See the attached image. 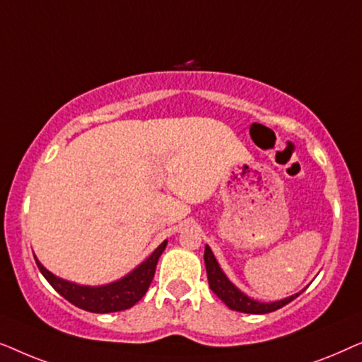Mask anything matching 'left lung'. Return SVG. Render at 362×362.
<instances>
[{"label": "left lung", "instance_id": "1", "mask_svg": "<svg viewBox=\"0 0 362 362\" xmlns=\"http://www.w3.org/2000/svg\"><path fill=\"white\" fill-rule=\"evenodd\" d=\"M204 264H206V272H207V281H209L211 290L219 296V298L224 301V303L229 306L230 310L240 311V313H250V315H265L272 313V311L281 308V306L288 305L290 301H293L298 293L288 296V298L279 300V301H259L247 296L244 291H240L237 286L232 284V281L227 279V275L222 272L219 262L216 260L214 254H212L211 247L206 245L204 249Z\"/></svg>", "mask_w": 362, "mask_h": 362}]
</instances>
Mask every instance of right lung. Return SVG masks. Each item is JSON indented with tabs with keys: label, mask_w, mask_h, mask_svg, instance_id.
Returning <instances> with one entry per match:
<instances>
[{
	"label": "right lung",
	"mask_w": 362,
	"mask_h": 362,
	"mask_svg": "<svg viewBox=\"0 0 362 362\" xmlns=\"http://www.w3.org/2000/svg\"><path fill=\"white\" fill-rule=\"evenodd\" d=\"M166 245L168 240L161 242L146 260H143L136 269H133L128 275L122 276L120 280L97 286L78 285L76 281L64 280L61 276L54 275L52 272H49L36 259V255H34V259H36V264L44 275V279L52 285V288L59 295H62L64 298L71 301L72 305L78 306V308L90 311V313L103 315L132 308L133 305H136L145 296L151 285L153 276H155L158 259H160L163 250L166 249Z\"/></svg>",
	"instance_id": "1"
}]
</instances>
